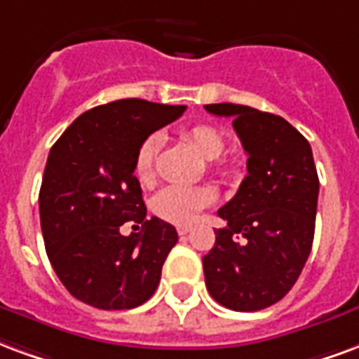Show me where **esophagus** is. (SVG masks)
Returning <instances> with one entry per match:
<instances>
[{
	"label": "esophagus",
	"instance_id": "34e87169",
	"mask_svg": "<svg viewBox=\"0 0 359 359\" xmlns=\"http://www.w3.org/2000/svg\"><path fill=\"white\" fill-rule=\"evenodd\" d=\"M190 230H192V228H190V226H179V228H177V232H179V236H187V233L190 232Z\"/></svg>",
	"mask_w": 359,
	"mask_h": 359
}]
</instances>
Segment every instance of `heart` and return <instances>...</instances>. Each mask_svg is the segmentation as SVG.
<instances>
[{
  "mask_svg": "<svg viewBox=\"0 0 359 359\" xmlns=\"http://www.w3.org/2000/svg\"><path fill=\"white\" fill-rule=\"evenodd\" d=\"M188 142L196 146V150L205 159H217L222 156L226 142L222 133L211 126H196L182 133ZM161 146L159 135H150L140 142L135 156V177L142 187H150L156 179V158ZM215 200L213 190L209 187H182L172 184L159 190L152 200V213L158 219L171 224H192L201 209L211 205Z\"/></svg>",
  "mask_w": 359,
  "mask_h": 359,
  "instance_id": "1",
  "label": "heart"
}]
</instances>
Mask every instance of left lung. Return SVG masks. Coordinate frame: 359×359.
I'll list each match as a JSON object with an SVG mask.
<instances>
[{
  "label": "left lung",
  "mask_w": 359,
  "mask_h": 359,
  "mask_svg": "<svg viewBox=\"0 0 359 359\" xmlns=\"http://www.w3.org/2000/svg\"><path fill=\"white\" fill-rule=\"evenodd\" d=\"M205 110L232 118L247 152V177L219 209L226 226L203 257L205 285L222 306L255 312L289 293L312 249L320 192L312 148L274 114L230 102Z\"/></svg>",
  "instance_id": "8db88e82"
}]
</instances>
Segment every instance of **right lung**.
Instances as JSON below:
<instances>
[{
	"instance_id": "1",
	"label": "right lung",
	"mask_w": 359,
	"mask_h": 359,
	"mask_svg": "<svg viewBox=\"0 0 359 359\" xmlns=\"http://www.w3.org/2000/svg\"><path fill=\"white\" fill-rule=\"evenodd\" d=\"M184 110L121 98L81 114L53 144L39 190L41 232L53 270L78 301L129 310L158 289L179 236L165 220L146 219L133 165L140 142ZM126 222L141 232L121 236Z\"/></svg>"
}]
</instances>
